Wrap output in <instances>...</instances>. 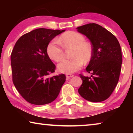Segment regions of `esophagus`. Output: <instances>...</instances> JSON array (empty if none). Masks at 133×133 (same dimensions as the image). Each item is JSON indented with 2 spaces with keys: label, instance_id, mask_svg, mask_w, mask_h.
<instances>
[{
  "label": "esophagus",
  "instance_id": "obj_1",
  "mask_svg": "<svg viewBox=\"0 0 133 133\" xmlns=\"http://www.w3.org/2000/svg\"><path fill=\"white\" fill-rule=\"evenodd\" d=\"M66 79H70L71 77H73V75L72 74H66Z\"/></svg>",
  "mask_w": 133,
  "mask_h": 133
}]
</instances>
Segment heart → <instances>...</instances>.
Wrapping results in <instances>:
<instances>
[{
  "instance_id": "1",
  "label": "heart",
  "mask_w": 133,
  "mask_h": 133,
  "mask_svg": "<svg viewBox=\"0 0 133 133\" xmlns=\"http://www.w3.org/2000/svg\"><path fill=\"white\" fill-rule=\"evenodd\" d=\"M63 48H72L71 57L73 59L64 60L57 66L60 72L66 74L79 70L83 63H88L91 59L93 52L91 45L85 42L84 36L79 32L72 31L62 34L59 41L56 39L51 41L47 46V54L53 61L60 62L65 56Z\"/></svg>"
}]
</instances>
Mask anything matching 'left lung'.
Returning a JSON list of instances; mask_svg holds the SVG:
<instances>
[{"instance_id":"left-lung-1","label":"left lung","mask_w":133,"mask_h":133,"mask_svg":"<svg viewBox=\"0 0 133 133\" xmlns=\"http://www.w3.org/2000/svg\"><path fill=\"white\" fill-rule=\"evenodd\" d=\"M90 40L92 56L86 68L91 77L80 74L82 84L78 90L87 101L100 102L108 99L119 81L122 57L117 38L96 23H88L76 28Z\"/></svg>"}]
</instances>
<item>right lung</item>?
Here are the masks:
<instances>
[{"label": "right lung", "mask_w": 133, "mask_h": 133, "mask_svg": "<svg viewBox=\"0 0 133 133\" xmlns=\"http://www.w3.org/2000/svg\"><path fill=\"white\" fill-rule=\"evenodd\" d=\"M65 30L39 28L18 39L11 55L12 82L21 95L34 105L54 101L66 77L62 74L48 77L56 66L47 54L50 42Z\"/></svg>", "instance_id": "1"}]
</instances>
